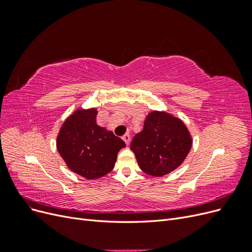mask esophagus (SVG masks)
Masks as SVG:
<instances>
[{
  "instance_id": "34e87169",
  "label": "esophagus",
  "mask_w": 252,
  "mask_h": 252,
  "mask_svg": "<svg viewBox=\"0 0 252 252\" xmlns=\"http://www.w3.org/2000/svg\"><path fill=\"white\" fill-rule=\"evenodd\" d=\"M123 140H124V142H125L127 145H129V143H130V135H129L128 133L124 134V135H123Z\"/></svg>"
}]
</instances>
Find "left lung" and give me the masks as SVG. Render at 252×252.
I'll use <instances>...</instances> for the list:
<instances>
[{
	"label": "left lung",
	"mask_w": 252,
	"mask_h": 252,
	"mask_svg": "<svg viewBox=\"0 0 252 252\" xmlns=\"http://www.w3.org/2000/svg\"><path fill=\"white\" fill-rule=\"evenodd\" d=\"M191 145V135L180 119L164 111H152L143 130L134 135L130 149L145 173L163 177L184 162Z\"/></svg>",
	"instance_id": "8db88e82"
}]
</instances>
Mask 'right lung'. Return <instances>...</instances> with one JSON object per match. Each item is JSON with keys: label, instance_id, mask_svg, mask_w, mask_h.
I'll return each mask as SVG.
<instances>
[{"label": "right lung", "instance_id": "1", "mask_svg": "<svg viewBox=\"0 0 252 252\" xmlns=\"http://www.w3.org/2000/svg\"><path fill=\"white\" fill-rule=\"evenodd\" d=\"M96 109H78L61 127L57 148L66 165L83 178L94 180L110 172L124 141L96 124Z\"/></svg>", "mask_w": 252, "mask_h": 252}]
</instances>
